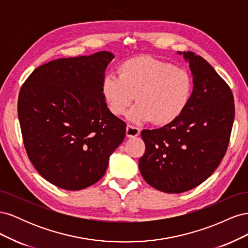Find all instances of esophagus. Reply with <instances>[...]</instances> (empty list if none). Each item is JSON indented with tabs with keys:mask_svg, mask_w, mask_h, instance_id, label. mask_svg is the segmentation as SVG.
I'll return each mask as SVG.
<instances>
[{
	"mask_svg": "<svg viewBox=\"0 0 248 248\" xmlns=\"http://www.w3.org/2000/svg\"><path fill=\"white\" fill-rule=\"evenodd\" d=\"M140 134V129L138 127H134L132 125H127L126 127V137L127 138H136Z\"/></svg>",
	"mask_w": 248,
	"mask_h": 248,
	"instance_id": "34e87169",
	"label": "esophagus"
}]
</instances>
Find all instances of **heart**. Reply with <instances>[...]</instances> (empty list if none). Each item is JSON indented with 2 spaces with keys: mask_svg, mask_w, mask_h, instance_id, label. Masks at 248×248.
I'll return each instance as SVG.
<instances>
[{
  "mask_svg": "<svg viewBox=\"0 0 248 248\" xmlns=\"http://www.w3.org/2000/svg\"><path fill=\"white\" fill-rule=\"evenodd\" d=\"M118 74H108L101 85L112 115L123 116L136 96L138 104L128 114L134 123L153 121L156 125H168L188 107L193 81L186 69L152 57L139 56L120 64Z\"/></svg>",
  "mask_w": 248,
  "mask_h": 248,
  "instance_id": "heart-1",
  "label": "heart"
}]
</instances>
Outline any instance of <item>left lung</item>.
Here are the masks:
<instances>
[{"label":"left lung","mask_w":248,"mask_h":248,"mask_svg":"<svg viewBox=\"0 0 248 248\" xmlns=\"http://www.w3.org/2000/svg\"><path fill=\"white\" fill-rule=\"evenodd\" d=\"M178 54L193 77L188 107L172 123L140 133L146 145L140 174L167 193L190 190L212 175L227 152L235 118L232 93L213 67L192 51Z\"/></svg>","instance_id":"obj_1"}]
</instances>
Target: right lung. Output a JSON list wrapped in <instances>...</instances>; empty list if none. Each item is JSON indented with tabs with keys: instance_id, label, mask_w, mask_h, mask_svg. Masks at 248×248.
Returning a JSON list of instances; mask_svg holds the SVG:
<instances>
[{
	"instance_id": "right-lung-1",
	"label": "right lung",
	"mask_w": 248,
	"mask_h": 248,
	"mask_svg": "<svg viewBox=\"0 0 248 248\" xmlns=\"http://www.w3.org/2000/svg\"><path fill=\"white\" fill-rule=\"evenodd\" d=\"M115 56L62 58L36 68L21 86L17 111L29 159L51 184L80 190L103 177L126 124L108 108L101 85Z\"/></svg>"
}]
</instances>
